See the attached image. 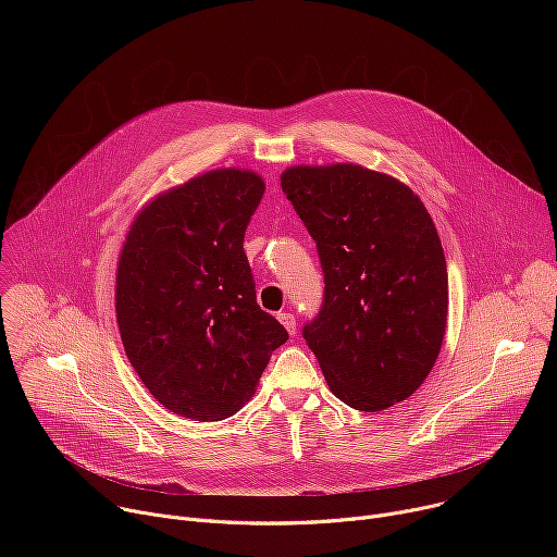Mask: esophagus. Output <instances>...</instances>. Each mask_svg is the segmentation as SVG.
Listing matches in <instances>:
<instances>
[{
  "instance_id": "34e87169",
  "label": "esophagus",
  "mask_w": 557,
  "mask_h": 557,
  "mask_svg": "<svg viewBox=\"0 0 557 557\" xmlns=\"http://www.w3.org/2000/svg\"><path fill=\"white\" fill-rule=\"evenodd\" d=\"M277 320H280V324H282L290 335L297 333V329H295V317H293L290 312H277Z\"/></svg>"
}]
</instances>
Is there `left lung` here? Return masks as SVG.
Segmentation results:
<instances>
[{"mask_svg":"<svg viewBox=\"0 0 557 557\" xmlns=\"http://www.w3.org/2000/svg\"><path fill=\"white\" fill-rule=\"evenodd\" d=\"M320 253L324 301L301 329L329 387L361 412L406 401L428 379L447 324L436 226L404 183L352 163L282 174Z\"/></svg>","mask_w":557,"mask_h":557,"instance_id":"1","label":"left lung"}]
</instances>
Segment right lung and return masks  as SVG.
Masks as SVG:
<instances>
[{
    "mask_svg": "<svg viewBox=\"0 0 557 557\" xmlns=\"http://www.w3.org/2000/svg\"><path fill=\"white\" fill-rule=\"evenodd\" d=\"M262 196L256 172L213 170L156 196L127 231L116 271L123 348L174 414H235L288 339L258 306L243 247Z\"/></svg>",
    "mask_w": 557,
    "mask_h": 557,
    "instance_id": "obj_1",
    "label": "right lung"
}]
</instances>
